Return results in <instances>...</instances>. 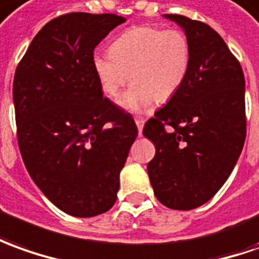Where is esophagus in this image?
Returning a JSON list of instances; mask_svg holds the SVG:
<instances>
[{
    "label": "esophagus",
    "mask_w": 259,
    "mask_h": 259,
    "mask_svg": "<svg viewBox=\"0 0 259 259\" xmlns=\"http://www.w3.org/2000/svg\"><path fill=\"white\" fill-rule=\"evenodd\" d=\"M135 124L138 126V133H140V135H142V128H144V124H145L144 118H135Z\"/></svg>",
    "instance_id": "34e87169"
}]
</instances>
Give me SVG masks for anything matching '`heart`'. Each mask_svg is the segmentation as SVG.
I'll use <instances>...</instances> for the list:
<instances>
[{
    "mask_svg": "<svg viewBox=\"0 0 259 259\" xmlns=\"http://www.w3.org/2000/svg\"><path fill=\"white\" fill-rule=\"evenodd\" d=\"M192 65V48L185 32L156 26H134L110 46V53H94L92 67L101 90L117 99L133 83L118 104L128 111L145 110L152 100L166 103L182 89Z\"/></svg>",
    "mask_w": 259,
    "mask_h": 259,
    "instance_id": "heart-1",
    "label": "heart"
}]
</instances>
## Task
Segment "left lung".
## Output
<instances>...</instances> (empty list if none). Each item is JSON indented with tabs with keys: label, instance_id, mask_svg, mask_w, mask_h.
Wrapping results in <instances>:
<instances>
[{
	"label": "left lung",
	"instance_id": "obj_1",
	"mask_svg": "<svg viewBox=\"0 0 259 259\" xmlns=\"http://www.w3.org/2000/svg\"><path fill=\"white\" fill-rule=\"evenodd\" d=\"M190 42L185 84L155 112L144 135L155 145L148 175L156 199L192 210L214 196L231 175L245 141V78L238 60L208 25L163 15Z\"/></svg>",
	"mask_w": 259,
	"mask_h": 259
}]
</instances>
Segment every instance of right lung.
Segmentation results:
<instances>
[{"label":"right lung","instance_id":"add662e5","mask_svg":"<svg viewBox=\"0 0 259 259\" xmlns=\"http://www.w3.org/2000/svg\"><path fill=\"white\" fill-rule=\"evenodd\" d=\"M125 22L114 14L52 19L14 77L18 144L28 174L62 211L94 217L114 206L119 172L138 135L133 117L103 96L96 46Z\"/></svg>","mask_w":259,"mask_h":259}]
</instances>
